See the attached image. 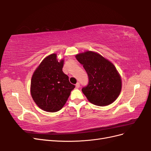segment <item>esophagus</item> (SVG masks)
<instances>
[{
  "label": "esophagus",
  "instance_id": "1",
  "mask_svg": "<svg viewBox=\"0 0 151 151\" xmlns=\"http://www.w3.org/2000/svg\"><path fill=\"white\" fill-rule=\"evenodd\" d=\"M80 87V84H79V83H77V84H76V88H79Z\"/></svg>",
  "mask_w": 151,
  "mask_h": 151
}]
</instances>
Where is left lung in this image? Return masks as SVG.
Segmentation results:
<instances>
[{
	"label": "left lung",
	"instance_id": "left-lung-1",
	"mask_svg": "<svg viewBox=\"0 0 151 151\" xmlns=\"http://www.w3.org/2000/svg\"><path fill=\"white\" fill-rule=\"evenodd\" d=\"M76 58L88 75L89 83L82 89L88 101L100 106L115 101L122 90V79L115 65L92 51L77 54Z\"/></svg>",
	"mask_w": 151,
	"mask_h": 151
}]
</instances>
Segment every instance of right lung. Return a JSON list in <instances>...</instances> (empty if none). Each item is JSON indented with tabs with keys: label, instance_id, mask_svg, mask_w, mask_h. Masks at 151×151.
Here are the masks:
<instances>
[{
	"label": "right lung",
	"instance_id": "add662e5",
	"mask_svg": "<svg viewBox=\"0 0 151 151\" xmlns=\"http://www.w3.org/2000/svg\"><path fill=\"white\" fill-rule=\"evenodd\" d=\"M63 62V59L58 61L57 54L52 53L43 59L32 76V98L45 111L60 110L75 88L62 71Z\"/></svg>",
	"mask_w": 151,
	"mask_h": 151
}]
</instances>
